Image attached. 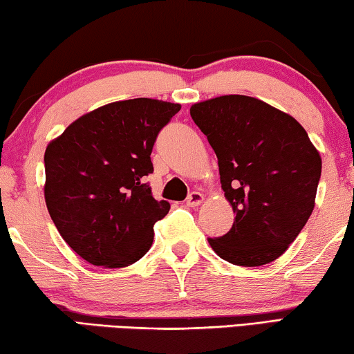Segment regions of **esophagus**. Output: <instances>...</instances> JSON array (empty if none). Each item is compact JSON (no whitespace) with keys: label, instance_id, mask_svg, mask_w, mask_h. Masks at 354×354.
I'll use <instances>...</instances> for the list:
<instances>
[{"label":"esophagus","instance_id":"34e87169","mask_svg":"<svg viewBox=\"0 0 354 354\" xmlns=\"http://www.w3.org/2000/svg\"><path fill=\"white\" fill-rule=\"evenodd\" d=\"M203 203H204V194H201L199 192H193L188 194V198H187L188 207H198V206H201Z\"/></svg>","mask_w":354,"mask_h":354}]
</instances>
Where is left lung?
I'll return each instance as SVG.
<instances>
[{
    "label": "left lung",
    "mask_w": 354,
    "mask_h": 354,
    "mask_svg": "<svg viewBox=\"0 0 354 354\" xmlns=\"http://www.w3.org/2000/svg\"><path fill=\"white\" fill-rule=\"evenodd\" d=\"M218 160L233 227L209 244L220 259L260 266L281 257L315 209L321 156L295 118L249 95L192 105Z\"/></svg>",
    "instance_id": "1"
}]
</instances>
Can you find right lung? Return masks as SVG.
<instances>
[{
  "label": "right lung",
  "mask_w": 354,
  "mask_h": 354,
  "mask_svg": "<svg viewBox=\"0 0 354 354\" xmlns=\"http://www.w3.org/2000/svg\"><path fill=\"white\" fill-rule=\"evenodd\" d=\"M180 104L111 102L71 122L44 153V199L66 244L86 262L122 268L153 243V225L171 209L156 201L145 176L156 136Z\"/></svg>",
  "instance_id": "1"
}]
</instances>
